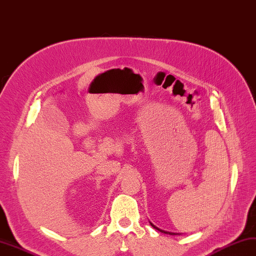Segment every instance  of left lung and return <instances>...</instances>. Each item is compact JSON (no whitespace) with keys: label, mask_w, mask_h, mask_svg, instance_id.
<instances>
[{"label":"left lung","mask_w":256,"mask_h":256,"mask_svg":"<svg viewBox=\"0 0 256 256\" xmlns=\"http://www.w3.org/2000/svg\"><path fill=\"white\" fill-rule=\"evenodd\" d=\"M152 226V227L154 228H155V229H157L158 231H160V232H162V234H171V236H174V234H174V232H169V231H164V230H162V229H159V228H157L156 227V226L155 224H152V222H150Z\"/></svg>","instance_id":"obj_1"}]
</instances>
